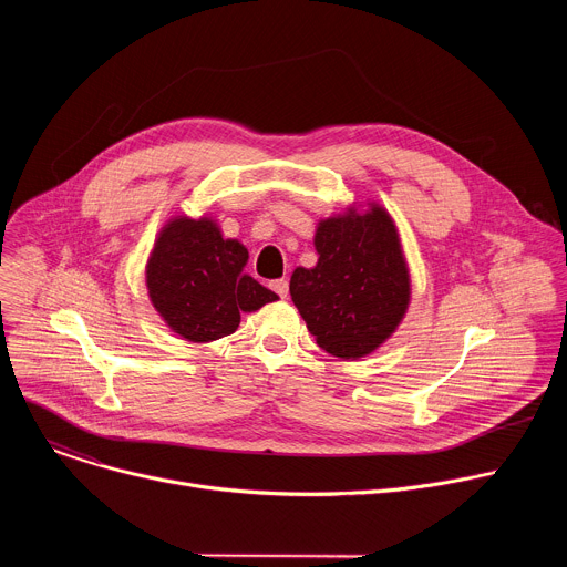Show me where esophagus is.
Returning a JSON list of instances; mask_svg holds the SVG:
<instances>
[{
  "label": "esophagus",
  "instance_id": "1",
  "mask_svg": "<svg viewBox=\"0 0 567 567\" xmlns=\"http://www.w3.org/2000/svg\"><path fill=\"white\" fill-rule=\"evenodd\" d=\"M271 289L280 296V298H287V293H289V282L285 280V278H280V280H274L271 282Z\"/></svg>",
  "mask_w": 567,
  "mask_h": 567
}]
</instances>
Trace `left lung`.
I'll return each instance as SVG.
<instances>
[{
  "label": "left lung",
  "instance_id": "left-lung-1",
  "mask_svg": "<svg viewBox=\"0 0 567 567\" xmlns=\"http://www.w3.org/2000/svg\"><path fill=\"white\" fill-rule=\"evenodd\" d=\"M313 247L318 265L298 267L289 291L316 343L339 359L377 350L399 326L411 300V278L390 215L320 221Z\"/></svg>",
  "mask_w": 567,
  "mask_h": 567
}]
</instances>
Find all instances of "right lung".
I'll return each mask as SVG.
<instances>
[{
  "label": "right lung",
  "mask_w": 567,
  "mask_h": 567,
  "mask_svg": "<svg viewBox=\"0 0 567 567\" xmlns=\"http://www.w3.org/2000/svg\"><path fill=\"white\" fill-rule=\"evenodd\" d=\"M249 251L224 239L210 219L179 217L161 230L147 262L152 305L193 343L228 337L239 311H256L278 296L245 274Z\"/></svg>",
  "instance_id": "obj_1"
}]
</instances>
